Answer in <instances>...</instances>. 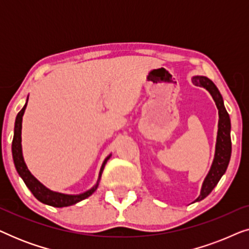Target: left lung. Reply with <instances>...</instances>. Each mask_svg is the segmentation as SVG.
<instances>
[{
	"label": "left lung",
	"instance_id": "8db88e82",
	"mask_svg": "<svg viewBox=\"0 0 249 249\" xmlns=\"http://www.w3.org/2000/svg\"><path fill=\"white\" fill-rule=\"evenodd\" d=\"M193 83L196 86L204 87L210 91L212 95L214 102H215L217 110H219V130H217L216 138V148H215V158H214L212 168H211L209 175L205 178V181L203 183L202 192L196 202L202 200L209 195L214 189V187L220 181L221 177L224 175L226 170L229 164L230 156H231V137H230V118L229 114L224 107L222 96H221L219 89L211 79L206 77L196 76L193 78Z\"/></svg>",
	"mask_w": 249,
	"mask_h": 249
}]
</instances>
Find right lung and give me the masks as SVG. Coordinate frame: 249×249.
Listing matches in <instances>:
<instances>
[{
  "label": "right lung",
  "instance_id": "obj_1",
  "mask_svg": "<svg viewBox=\"0 0 249 249\" xmlns=\"http://www.w3.org/2000/svg\"><path fill=\"white\" fill-rule=\"evenodd\" d=\"M26 107H27V103L25 104V107L21 108V111L19 112L18 115H17L16 124H15V135H13V141H12L13 162H15L17 171H18L19 176L21 177L23 181H25L26 186L28 187L30 192L33 193V195L35 196L39 202L47 204V205L54 206V207H64V206L73 205V204H76L78 202H80V200L89 197L91 194L97 189L98 181L93 188L88 190L86 193L80 194V195H66V194L55 193V192H52V190L47 189L46 187H44L42 183H40L38 180H37L35 177L29 172V170L27 169L26 163L23 161L22 151H21V122H22V115L25 113ZM108 158H110V156H107V158L105 159L103 165H102L100 177L102 175V172H103L104 165L108 160Z\"/></svg>",
  "mask_w": 249,
  "mask_h": 249
}]
</instances>
